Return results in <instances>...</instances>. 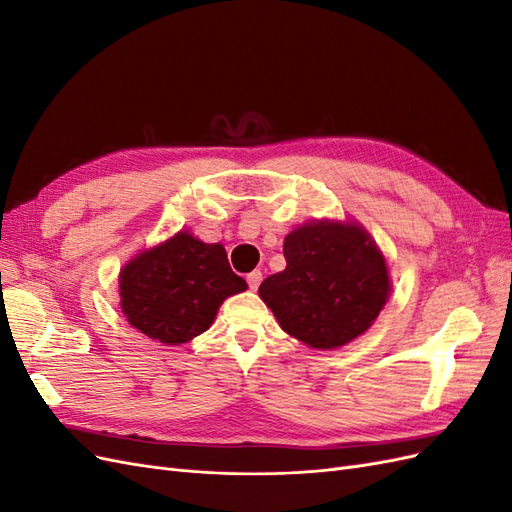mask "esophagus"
Segmentation results:
<instances>
[{"mask_svg":"<svg viewBox=\"0 0 512 512\" xmlns=\"http://www.w3.org/2000/svg\"><path fill=\"white\" fill-rule=\"evenodd\" d=\"M247 284H250V288L252 290H258V286H260V282H262V273L256 269V271H252V273H247Z\"/></svg>","mask_w":512,"mask_h":512,"instance_id":"34e87169","label":"esophagus"}]
</instances>
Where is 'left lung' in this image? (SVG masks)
<instances>
[{"mask_svg": "<svg viewBox=\"0 0 512 512\" xmlns=\"http://www.w3.org/2000/svg\"><path fill=\"white\" fill-rule=\"evenodd\" d=\"M286 269L260 284L280 327L316 350L363 335L389 301V267L356 222L314 220L284 239Z\"/></svg>", "mask_w": 512, "mask_h": 512, "instance_id": "8db88e82", "label": "left lung"}]
</instances>
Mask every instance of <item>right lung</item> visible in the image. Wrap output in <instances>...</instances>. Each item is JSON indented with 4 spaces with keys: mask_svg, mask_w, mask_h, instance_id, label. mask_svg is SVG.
I'll use <instances>...</instances> for the list:
<instances>
[{
    "mask_svg": "<svg viewBox=\"0 0 512 512\" xmlns=\"http://www.w3.org/2000/svg\"><path fill=\"white\" fill-rule=\"evenodd\" d=\"M245 288L224 245L198 241L188 230L136 254L119 273L121 312L134 329L166 346L205 333L224 299Z\"/></svg>",
    "mask_w": 512,
    "mask_h": 512,
    "instance_id": "add662e5",
    "label": "right lung"
}]
</instances>
